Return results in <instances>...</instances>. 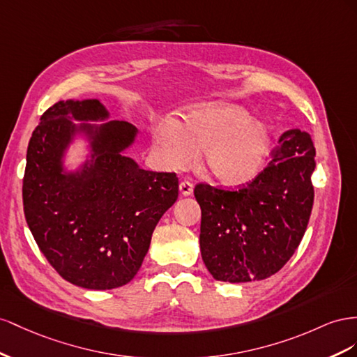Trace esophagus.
I'll use <instances>...</instances> for the list:
<instances>
[{
	"mask_svg": "<svg viewBox=\"0 0 357 357\" xmlns=\"http://www.w3.org/2000/svg\"><path fill=\"white\" fill-rule=\"evenodd\" d=\"M192 190H195V187H192V184L191 182H188V181H182L181 184H179V191H181V195L182 196H191L192 195Z\"/></svg>",
	"mask_w": 357,
	"mask_h": 357,
	"instance_id": "34e87169",
	"label": "esophagus"
}]
</instances>
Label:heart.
I'll return each instance as SVG.
<instances>
[{
    "instance_id": "obj_1",
    "label": "heart",
    "mask_w": 357,
    "mask_h": 357,
    "mask_svg": "<svg viewBox=\"0 0 357 357\" xmlns=\"http://www.w3.org/2000/svg\"><path fill=\"white\" fill-rule=\"evenodd\" d=\"M272 145L271 128L236 105L192 106L182 126L169 119L154 130V154L162 167L185 169L203 149V169L226 187H241L256 179Z\"/></svg>"
}]
</instances>
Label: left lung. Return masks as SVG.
<instances>
[{
	"mask_svg": "<svg viewBox=\"0 0 357 357\" xmlns=\"http://www.w3.org/2000/svg\"><path fill=\"white\" fill-rule=\"evenodd\" d=\"M315 148L298 128L282 133L272 161L239 190L197 184L200 251L218 281H260L277 273L307 230L314 187Z\"/></svg>",
	"mask_w": 357,
	"mask_h": 357,
	"instance_id": "1",
	"label": "left lung"
}]
</instances>
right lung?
I'll use <instances>...</instances> for the list:
<instances>
[{
  "label": "right lung",
  "instance_id": "obj_1",
  "mask_svg": "<svg viewBox=\"0 0 357 357\" xmlns=\"http://www.w3.org/2000/svg\"><path fill=\"white\" fill-rule=\"evenodd\" d=\"M98 100L58 101L40 118L26 151L24 212L37 245L66 281L110 290L135 278L152 231L178 199L176 173L151 172L124 152L136 127L109 121ZM77 132L91 142V160L77 172L62 167Z\"/></svg>",
  "mask_w": 357,
  "mask_h": 357
}]
</instances>
